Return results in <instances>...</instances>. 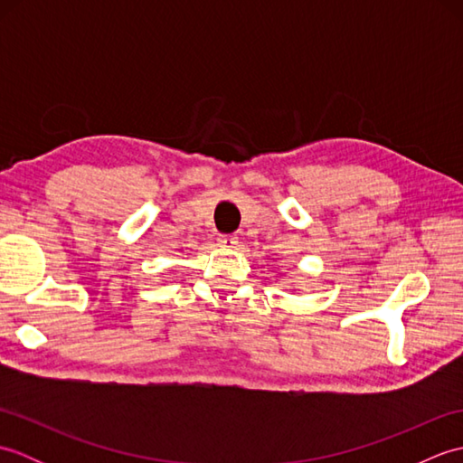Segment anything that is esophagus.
<instances>
[{
  "mask_svg": "<svg viewBox=\"0 0 463 463\" xmlns=\"http://www.w3.org/2000/svg\"><path fill=\"white\" fill-rule=\"evenodd\" d=\"M216 242H219L221 247H224V249H234V247H237V242H239V237H237V234H219Z\"/></svg>",
  "mask_w": 463,
  "mask_h": 463,
  "instance_id": "esophagus-1",
  "label": "esophagus"
}]
</instances>
